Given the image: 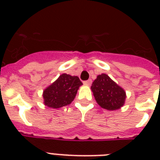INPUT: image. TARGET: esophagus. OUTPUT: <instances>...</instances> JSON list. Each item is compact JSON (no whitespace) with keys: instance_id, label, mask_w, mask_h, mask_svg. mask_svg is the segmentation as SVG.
<instances>
[{"instance_id":"1","label":"esophagus","mask_w":160,"mask_h":160,"mask_svg":"<svg viewBox=\"0 0 160 160\" xmlns=\"http://www.w3.org/2000/svg\"><path fill=\"white\" fill-rule=\"evenodd\" d=\"M91 83H92V80H85V81H84V85H91Z\"/></svg>"}]
</instances>
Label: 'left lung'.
Segmentation results:
<instances>
[{
    "mask_svg": "<svg viewBox=\"0 0 160 160\" xmlns=\"http://www.w3.org/2000/svg\"><path fill=\"white\" fill-rule=\"evenodd\" d=\"M91 90L98 105L103 109L116 110L124 105L126 93L106 74L98 75L92 83Z\"/></svg>",
    "mask_w": 160,
    "mask_h": 160,
    "instance_id": "1",
    "label": "left lung"
}]
</instances>
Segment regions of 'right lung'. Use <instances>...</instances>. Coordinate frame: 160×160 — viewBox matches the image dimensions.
<instances>
[{
	"instance_id": "obj_1",
	"label": "right lung",
	"mask_w": 160,
	"mask_h": 160,
	"mask_svg": "<svg viewBox=\"0 0 160 160\" xmlns=\"http://www.w3.org/2000/svg\"><path fill=\"white\" fill-rule=\"evenodd\" d=\"M83 84L78 76L62 74L43 91L44 105L58 109L70 105Z\"/></svg>"
}]
</instances>
